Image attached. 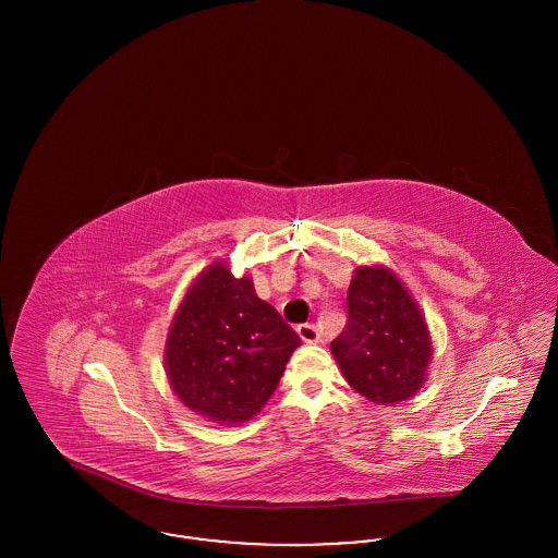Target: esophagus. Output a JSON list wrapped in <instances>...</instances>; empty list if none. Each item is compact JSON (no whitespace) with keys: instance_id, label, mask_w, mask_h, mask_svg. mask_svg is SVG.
<instances>
[{"instance_id":"esophagus-1","label":"esophagus","mask_w":558,"mask_h":558,"mask_svg":"<svg viewBox=\"0 0 558 558\" xmlns=\"http://www.w3.org/2000/svg\"><path fill=\"white\" fill-rule=\"evenodd\" d=\"M296 332H299L301 341H305V343H318L319 341L318 328L314 324H301L296 328Z\"/></svg>"}]
</instances>
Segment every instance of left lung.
I'll return each instance as SVG.
<instances>
[{"mask_svg": "<svg viewBox=\"0 0 558 558\" xmlns=\"http://www.w3.org/2000/svg\"><path fill=\"white\" fill-rule=\"evenodd\" d=\"M347 312L349 324L330 351L349 387L378 405L416 396L425 385L433 341L398 274L387 266L355 267Z\"/></svg>", "mask_w": 558, "mask_h": 558, "instance_id": "1", "label": "left lung"}]
</instances>
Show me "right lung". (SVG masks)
<instances>
[{"label": "right lung", "instance_id": "right-lung-1", "mask_svg": "<svg viewBox=\"0 0 558 558\" xmlns=\"http://www.w3.org/2000/svg\"><path fill=\"white\" fill-rule=\"evenodd\" d=\"M299 345V335L257 296L253 278H236L219 259L187 287L162 357L171 391L187 410L234 426L262 412Z\"/></svg>", "mask_w": 558, "mask_h": 558}]
</instances>
